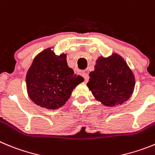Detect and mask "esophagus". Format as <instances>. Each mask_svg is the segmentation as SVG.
<instances>
[{"label":"esophagus","mask_w":155,"mask_h":155,"mask_svg":"<svg viewBox=\"0 0 155 155\" xmlns=\"http://www.w3.org/2000/svg\"><path fill=\"white\" fill-rule=\"evenodd\" d=\"M82 76H83V78H84V81L85 82L88 81V79H89L88 74L85 73V72H83V73H82Z\"/></svg>","instance_id":"1"}]
</instances>
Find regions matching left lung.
I'll use <instances>...</instances> for the list:
<instances>
[{"label": "left lung", "instance_id": "8db88e82", "mask_svg": "<svg viewBox=\"0 0 155 155\" xmlns=\"http://www.w3.org/2000/svg\"><path fill=\"white\" fill-rule=\"evenodd\" d=\"M89 77L87 87L94 97L107 107L122 104L134 91V74L125 61L116 53L108 58L99 57Z\"/></svg>", "mask_w": 155, "mask_h": 155}]
</instances>
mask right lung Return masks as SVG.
<instances>
[{"mask_svg": "<svg viewBox=\"0 0 155 155\" xmlns=\"http://www.w3.org/2000/svg\"><path fill=\"white\" fill-rule=\"evenodd\" d=\"M67 55H56L51 48L38 54L26 76L28 94L37 105L55 110L68 101L73 89L84 81L68 67Z\"/></svg>", "mask_w": 155, "mask_h": 155, "instance_id": "obj_1", "label": "right lung"}]
</instances>
